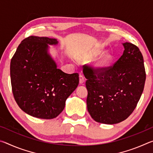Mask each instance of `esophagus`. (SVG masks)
<instances>
[{"label": "esophagus", "mask_w": 153, "mask_h": 153, "mask_svg": "<svg viewBox=\"0 0 153 153\" xmlns=\"http://www.w3.org/2000/svg\"><path fill=\"white\" fill-rule=\"evenodd\" d=\"M79 77V84H82L83 83H84V82H85L84 77V76H83L82 74H80Z\"/></svg>", "instance_id": "esophagus-1"}]
</instances>
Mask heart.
<instances>
[{"label": "heart", "instance_id": "b5f03b06", "mask_svg": "<svg viewBox=\"0 0 153 153\" xmlns=\"http://www.w3.org/2000/svg\"><path fill=\"white\" fill-rule=\"evenodd\" d=\"M100 56L94 64L93 69L97 73H103L108 69L114 61V56L110 53H107V50L103 47L96 48L92 53L87 54L82 58L81 61L84 62L90 61Z\"/></svg>", "mask_w": 153, "mask_h": 153}]
</instances>
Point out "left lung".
<instances>
[{
    "instance_id": "1",
    "label": "left lung",
    "mask_w": 153,
    "mask_h": 153,
    "mask_svg": "<svg viewBox=\"0 0 153 153\" xmlns=\"http://www.w3.org/2000/svg\"><path fill=\"white\" fill-rule=\"evenodd\" d=\"M122 45V56L107 71L94 73L88 67L85 71L87 108L98 123L111 125L126 120L143 92L146 72L141 52L131 43Z\"/></svg>"
}]
</instances>
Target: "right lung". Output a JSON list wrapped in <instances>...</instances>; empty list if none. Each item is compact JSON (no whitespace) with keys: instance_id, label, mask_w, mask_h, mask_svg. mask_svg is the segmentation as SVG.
<instances>
[{"instance_id":"1","label":"right lung","mask_w":153,"mask_h":153,"mask_svg":"<svg viewBox=\"0 0 153 153\" xmlns=\"http://www.w3.org/2000/svg\"><path fill=\"white\" fill-rule=\"evenodd\" d=\"M55 38L30 36L22 41L11 59L13 94L21 109L32 117L51 120L65 108V101L79 84L78 74L57 68L49 53Z\"/></svg>"}]
</instances>
